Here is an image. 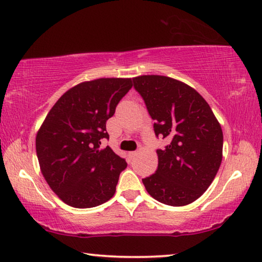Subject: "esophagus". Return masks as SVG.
Instances as JSON below:
<instances>
[{
  "label": "esophagus",
  "instance_id": "34e87169",
  "mask_svg": "<svg viewBox=\"0 0 262 262\" xmlns=\"http://www.w3.org/2000/svg\"><path fill=\"white\" fill-rule=\"evenodd\" d=\"M136 155H137L136 151H130V152H128V157H129V159H133L136 156Z\"/></svg>",
  "mask_w": 262,
  "mask_h": 262
}]
</instances>
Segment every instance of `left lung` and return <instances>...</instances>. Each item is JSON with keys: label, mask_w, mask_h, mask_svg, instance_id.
Listing matches in <instances>:
<instances>
[{"label": "left lung", "mask_w": 262, "mask_h": 262, "mask_svg": "<svg viewBox=\"0 0 262 262\" xmlns=\"http://www.w3.org/2000/svg\"><path fill=\"white\" fill-rule=\"evenodd\" d=\"M133 82L155 120V134L168 141L157 150L156 173L142 179L144 187L164 205H189L206 192L220 168V122L203 97L178 79L143 75Z\"/></svg>", "instance_id": "left-lung-1"}]
</instances>
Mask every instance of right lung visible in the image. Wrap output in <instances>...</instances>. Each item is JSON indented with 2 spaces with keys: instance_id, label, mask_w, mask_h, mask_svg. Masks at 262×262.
<instances>
[{
  "instance_id": "1",
  "label": "right lung",
  "mask_w": 262,
  "mask_h": 262,
  "mask_svg": "<svg viewBox=\"0 0 262 262\" xmlns=\"http://www.w3.org/2000/svg\"><path fill=\"white\" fill-rule=\"evenodd\" d=\"M133 86L132 78H98L79 83L60 97L35 137L43 178L62 201L92 208L108 201L127 166L110 147L106 121Z\"/></svg>"
}]
</instances>
